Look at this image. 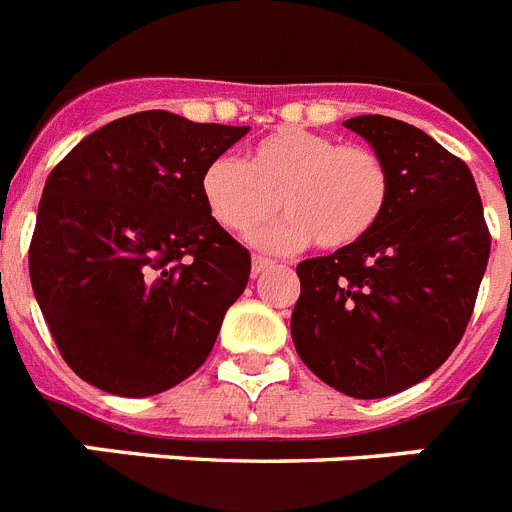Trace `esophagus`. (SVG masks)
I'll return each instance as SVG.
<instances>
[{
  "label": "esophagus",
  "instance_id": "1",
  "mask_svg": "<svg viewBox=\"0 0 512 512\" xmlns=\"http://www.w3.org/2000/svg\"><path fill=\"white\" fill-rule=\"evenodd\" d=\"M271 266H274V261L264 259V256H253L251 274H253V277H261V274H264V271H269Z\"/></svg>",
  "mask_w": 512,
  "mask_h": 512
}]
</instances>
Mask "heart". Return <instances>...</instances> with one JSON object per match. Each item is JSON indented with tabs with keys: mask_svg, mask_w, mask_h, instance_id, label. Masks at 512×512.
Segmentation results:
<instances>
[{
	"mask_svg": "<svg viewBox=\"0 0 512 512\" xmlns=\"http://www.w3.org/2000/svg\"><path fill=\"white\" fill-rule=\"evenodd\" d=\"M200 192L212 220L230 233H246L282 207V223L251 235L256 248L292 253L315 241L323 251H343L377 228L390 205L392 179L372 148L279 128L248 151L246 164L212 158Z\"/></svg>",
	"mask_w": 512,
	"mask_h": 512,
	"instance_id": "heart-1",
	"label": "heart"
}]
</instances>
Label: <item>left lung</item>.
Returning <instances> with one entry per match:
<instances>
[{
  "mask_svg": "<svg viewBox=\"0 0 512 512\" xmlns=\"http://www.w3.org/2000/svg\"><path fill=\"white\" fill-rule=\"evenodd\" d=\"M390 169L377 228L356 246L297 266L292 341L315 377L377 400L431 377L464 336L490 259L472 171L415 125L343 122Z\"/></svg>",
  "mask_w": 512,
  "mask_h": 512,
  "instance_id": "obj_1",
  "label": "left lung"
}]
</instances>
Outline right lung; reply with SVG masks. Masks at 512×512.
<instances>
[{"instance_id":"add662e5","label":"right lung","mask_w":512,"mask_h":512,"mask_svg":"<svg viewBox=\"0 0 512 512\" xmlns=\"http://www.w3.org/2000/svg\"><path fill=\"white\" fill-rule=\"evenodd\" d=\"M248 128L135 112L51 171L30 282L58 351L84 382L151 397L210 356L251 256L207 212L200 179Z\"/></svg>"}]
</instances>
